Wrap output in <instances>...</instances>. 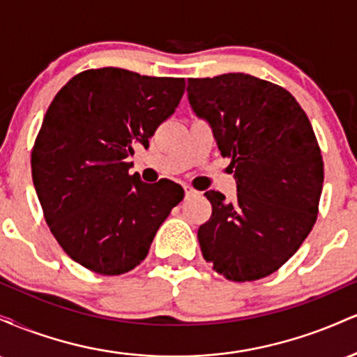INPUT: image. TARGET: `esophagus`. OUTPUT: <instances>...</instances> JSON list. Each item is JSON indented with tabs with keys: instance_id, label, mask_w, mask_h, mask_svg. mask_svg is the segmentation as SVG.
<instances>
[{
	"instance_id": "esophagus-1",
	"label": "esophagus",
	"mask_w": 357,
	"mask_h": 357,
	"mask_svg": "<svg viewBox=\"0 0 357 357\" xmlns=\"http://www.w3.org/2000/svg\"><path fill=\"white\" fill-rule=\"evenodd\" d=\"M184 195H186V198H190V196L198 195V191L192 190V188H190V186H184Z\"/></svg>"
}]
</instances>
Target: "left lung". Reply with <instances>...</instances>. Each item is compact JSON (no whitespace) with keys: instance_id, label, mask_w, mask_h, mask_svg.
Segmentation results:
<instances>
[{"instance_id":"left-lung-1","label":"left lung","mask_w":357,"mask_h":357,"mask_svg":"<svg viewBox=\"0 0 357 357\" xmlns=\"http://www.w3.org/2000/svg\"><path fill=\"white\" fill-rule=\"evenodd\" d=\"M188 97L236 179L233 202L204 192L213 208L198 230L204 260L233 282L268 277L317 220L324 161L309 117L284 87L247 73L190 79Z\"/></svg>"}]
</instances>
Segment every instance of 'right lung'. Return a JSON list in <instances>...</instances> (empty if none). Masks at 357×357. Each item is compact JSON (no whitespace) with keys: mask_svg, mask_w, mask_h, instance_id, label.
<instances>
[{"mask_svg":"<svg viewBox=\"0 0 357 357\" xmlns=\"http://www.w3.org/2000/svg\"><path fill=\"white\" fill-rule=\"evenodd\" d=\"M184 87V79L90 68L68 80L45 114L31 149L36 195L55 240L90 272L136 268L184 198L179 184H147L127 162L173 116Z\"/></svg>","mask_w":357,"mask_h":357,"instance_id":"add662e5","label":"right lung"}]
</instances>
